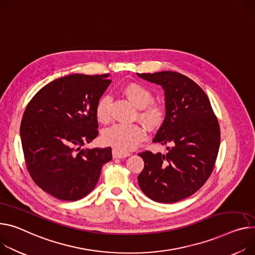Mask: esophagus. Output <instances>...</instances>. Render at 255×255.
<instances>
[{
	"label": "esophagus",
	"mask_w": 255,
	"mask_h": 255,
	"mask_svg": "<svg viewBox=\"0 0 255 255\" xmlns=\"http://www.w3.org/2000/svg\"><path fill=\"white\" fill-rule=\"evenodd\" d=\"M112 156L113 158H126L128 156H129V153H125V152H120L115 149L112 150Z\"/></svg>",
	"instance_id": "34e87169"
}]
</instances>
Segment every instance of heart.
Here are the masks:
<instances>
[{
	"instance_id": "heart-1",
	"label": "heart",
	"mask_w": 255,
	"mask_h": 255,
	"mask_svg": "<svg viewBox=\"0 0 255 255\" xmlns=\"http://www.w3.org/2000/svg\"><path fill=\"white\" fill-rule=\"evenodd\" d=\"M123 94L139 110V119L151 129L158 128L165 120L166 110L160 104L152 102L153 93L149 88L140 83H129L123 88ZM111 98L104 95L96 106V117L99 123L107 124L110 121ZM146 136L143 127L138 124H116L106 128L102 133L103 142L120 152H128L138 146Z\"/></svg>"
}]
</instances>
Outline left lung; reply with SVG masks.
Returning a JSON list of instances; mask_svg holds the SVG:
<instances>
[{
    "label": "left lung",
    "mask_w": 255,
    "mask_h": 255,
    "mask_svg": "<svg viewBox=\"0 0 255 255\" xmlns=\"http://www.w3.org/2000/svg\"><path fill=\"white\" fill-rule=\"evenodd\" d=\"M136 75L164 90L166 115L153 142L170 145L164 154H139L145 166L138 183L156 202H178L210 177L220 149V125L207 95L186 75L174 71Z\"/></svg>",
    "instance_id": "obj_1"
}]
</instances>
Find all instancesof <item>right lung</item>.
<instances>
[{"label":"right lung","instance_id":"right-lung-1","mask_svg":"<svg viewBox=\"0 0 255 255\" xmlns=\"http://www.w3.org/2000/svg\"><path fill=\"white\" fill-rule=\"evenodd\" d=\"M109 74H70L51 82L27 104L20 126L26 168L32 181L64 201L84 198L97 185L111 148H82L99 133L98 101Z\"/></svg>","mask_w":255,"mask_h":255}]
</instances>
